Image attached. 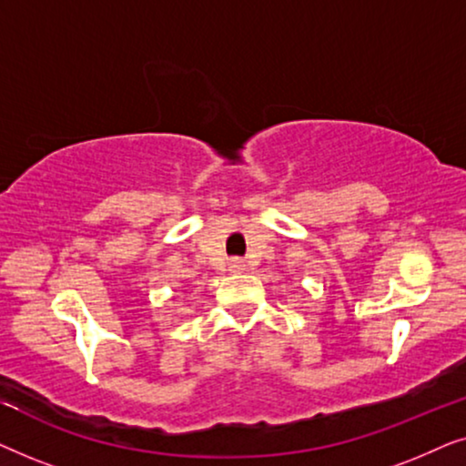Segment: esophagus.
Here are the masks:
<instances>
[{
    "mask_svg": "<svg viewBox=\"0 0 466 466\" xmlns=\"http://www.w3.org/2000/svg\"><path fill=\"white\" fill-rule=\"evenodd\" d=\"M228 269H231L233 273H241L246 269V263L241 258H233L231 263H228Z\"/></svg>",
    "mask_w": 466,
    "mask_h": 466,
    "instance_id": "obj_1",
    "label": "esophagus"
}]
</instances>
